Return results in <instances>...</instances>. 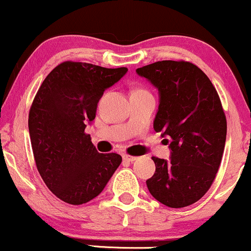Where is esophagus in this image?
<instances>
[{
	"label": "esophagus",
	"instance_id": "34e87169",
	"mask_svg": "<svg viewBox=\"0 0 251 251\" xmlns=\"http://www.w3.org/2000/svg\"><path fill=\"white\" fill-rule=\"evenodd\" d=\"M123 159L125 160V162H128V163H132L134 162L135 159H137V157L135 155H129V154H124L123 155Z\"/></svg>",
	"mask_w": 251,
	"mask_h": 251
}]
</instances>
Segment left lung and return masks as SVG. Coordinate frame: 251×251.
<instances>
[{"instance_id":"left-lung-1","label":"left lung","mask_w":251,"mask_h":251,"mask_svg":"<svg viewBox=\"0 0 251 251\" xmlns=\"http://www.w3.org/2000/svg\"><path fill=\"white\" fill-rule=\"evenodd\" d=\"M159 92L153 128L170 143V162L152 157L155 172L146 180L153 197L170 208H184L208 192L220 169L226 118L217 91L201 68L164 60L138 68Z\"/></svg>"}]
</instances>
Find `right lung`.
Wrapping results in <instances>:
<instances>
[{
  "instance_id": "obj_1",
  "label": "right lung",
  "mask_w": 251,
  "mask_h": 251,
  "mask_svg": "<svg viewBox=\"0 0 251 251\" xmlns=\"http://www.w3.org/2000/svg\"><path fill=\"white\" fill-rule=\"evenodd\" d=\"M126 72L65 61L46 76L34 98L28 127L37 171L66 203L80 205L96 198L122 163L120 154L99 153L85 128L96 118L105 89Z\"/></svg>"
}]
</instances>
